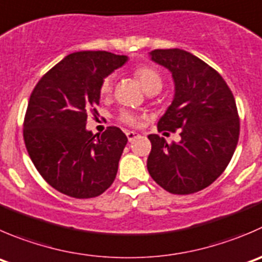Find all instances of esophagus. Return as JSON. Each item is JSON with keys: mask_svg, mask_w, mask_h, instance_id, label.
<instances>
[{"mask_svg": "<svg viewBox=\"0 0 262 262\" xmlns=\"http://www.w3.org/2000/svg\"><path fill=\"white\" fill-rule=\"evenodd\" d=\"M125 134H126V138H128L129 142L134 141V139L138 138V137H139V134L136 133V132H126Z\"/></svg>", "mask_w": 262, "mask_h": 262, "instance_id": "obj_1", "label": "esophagus"}]
</instances>
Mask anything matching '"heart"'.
<instances>
[{
	"instance_id": "heart-1",
	"label": "heart",
	"mask_w": 262,
	"mask_h": 262,
	"mask_svg": "<svg viewBox=\"0 0 262 262\" xmlns=\"http://www.w3.org/2000/svg\"><path fill=\"white\" fill-rule=\"evenodd\" d=\"M133 73L134 77L139 80L142 87L148 93L161 90L162 74L157 68L152 67V65H147V63H142V65H138V67L134 68ZM113 90L114 75H107V77L103 78L100 84L101 96L107 97V96H110L113 93ZM118 120L120 123L125 124V125L136 126L138 124V116L129 110H121L118 115Z\"/></svg>"
}]
</instances>
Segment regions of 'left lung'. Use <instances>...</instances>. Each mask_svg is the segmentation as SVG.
<instances>
[{
    "instance_id": "8db88e82",
    "label": "left lung",
    "mask_w": 262,
    "mask_h": 262,
    "mask_svg": "<svg viewBox=\"0 0 262 262\" xmlns=\"http://www.w3.org/2000/svg\"><path fill=\"white\" fill-rule=\"evenodd\" d=\"M152 60L167 68L175 97L159 121V132L180 129V142L167 143L149 134L147 169L172 194L205 189L227 169L239 138L234 96L222 75L201 58L179 48L152 51Z\"/></svg>"
}]
</instances>
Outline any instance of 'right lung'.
Instances as JSON below:
<instances>
[{"label":"right lung","instance_id":"add662e5","mask_svg":"<svg viewBox=\"0 0 262 262\" xmlns=\"http://www.w3.org/2000/svg\"><path fill=\"white\" fill-rule=\"evenodd\" d=\"M126 56L80 51L56 63L30 95L23 137L43 179L63 194L92 199L115 180L128 138L116 126L102 134L85 129L90 113L98 114L100 84Z\"/></svg>","mask_w":262,"mask_h":262}]
</instances>
